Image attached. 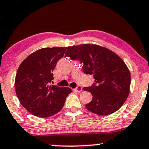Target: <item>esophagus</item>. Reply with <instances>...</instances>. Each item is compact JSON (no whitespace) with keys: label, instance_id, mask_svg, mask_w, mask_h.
<instances>
[{"label":"esophagus","instance_id":"obj_1","mask_svg":"<svg viewBox=\"0 0 149 149\" xmlns=\"http://www.w3.org/2000/svg\"><path fill=\"white\" fill-rule=\"evenodd\" d=\"M74 91L77 92V93H81V92L82 91V87L80 86H78L76 88L74 89Z\"/></svg>","mask_w":149,"mask_h":149}]
</instances>
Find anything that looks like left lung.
<instances>
[{"instance_id":"left-lung-1","label":"left lung","mask_w":149,"mask_h":149,"mask_svg":"<svg viewBox=\"0 0 149 149\" xmlns=\"http://www.w3.org/2000/svg\"><path fill=\"white\" fill-rule=\"evenodd\" d=\"M65 55L79 61L84 72L94 77L93 86L84 88L93 95V100L86 105L89 111L106 115L122 107L129 95L131 73L118 55L93 44L68 47Z\"/></svg>"}]
</instances>
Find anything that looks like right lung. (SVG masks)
<instances>
[{"label": "right lung", "instance_id": "right-lung-1", "mask_svg": "<svg viewBox=\"0 0 149 149\" xmlns=\"http://www.w3.org/2000/svg\"><path fill=\"white\" fill-rule=\"evenodd\" d=\"M67 47H45L29 55L18 67L15 91L21 105L38 117H50L63 107L70 88L49 85L56 63Z\"/></svg>", "mask_w": 149, "mask_h": 149}]
</instances>
